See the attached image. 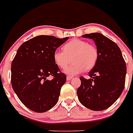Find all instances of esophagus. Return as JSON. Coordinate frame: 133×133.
<instances>
[{
	"label": "esophagus",
	"instance_id": "34e87169",
	"mask_svg": "<svg viewBox=\"0 0 133 133\" xmlns=\"http://www.w3.org/2000/svg\"><path fill=\"white\" fill-rule=\"evenodd\" d=\"M73 77L72 76H70V75H68V76H67V81H71Z\"/></svg>",
	"mask_w": 133,
	"mask_h": 133
}]
</instances>
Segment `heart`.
<instances>
[{
	"mask_svg": "<svg viewBox=\"0 0 133 133\" xmlns=\"http://www.w3.org/2000/svg\"><path fill=\"white\" fill-rule=\"evenodd\" d=\"M63 51H55L53 59L61 68H65L72 60L73 63L64 70V72L68 75H76L84 70H91L98 60L97 48L92 44L80 39H73L63 45Z\"/></svg>",
	"mask_w": 133,
	"mask_h": 133,
	"instance_id": "1",
	"label": "heart"
}]
</instances>
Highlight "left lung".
Listing matches in <instances>:
<instances>
[{"mask_svg": "<svg viewBox=\"0 0 133 133\" xmlns=\"http://www.w3.org/2000/svg\"><path fill=\"white\" fill-rule=\"evenodd\" d=\"M82 37L94 41L98 58L89 72V79L80 78L78 99L87 108L103 110L110 107L123 92L127 70L125 62L117 44L103 34L92 33Z\"/></svg>", "mask_w": 133, "mask_h": 133, "instance_id": "8db88e82", "label": "left lung"}]
</instances>
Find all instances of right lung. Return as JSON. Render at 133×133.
Masks as SVG:
<instances>
[{"instance_id": "obj_1", "label": "right lung", "mask_w": 133, "mask_h": 133, "mask_svg": "<svg viewBox=\"0 0 133 133\" xmlns=\"http://www.w3.org/2000/svg\"><path fill=\"white\" fill-rule=\"evenodd\" d=\"M68 38L38 35L19 47L11 63V84L23 105L36 112H44L58 103L66 75L60 72L53 53ZM49 76L53 77L48 80Z\"/></svg>"}]
</instances>
